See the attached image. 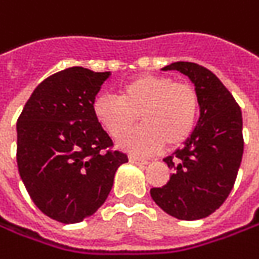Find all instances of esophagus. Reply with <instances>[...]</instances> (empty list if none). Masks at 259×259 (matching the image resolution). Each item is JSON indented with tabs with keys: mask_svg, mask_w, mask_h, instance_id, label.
<instances>
[{
	"mask_svg": "<svg viewBox=\"0 0 259 259\" xmlns=\"http://www.w3.org/2000/svg\"><path fill=\"white\" fill-rule=\"evenodd\" d=\"M130 162L136 163V164H149V160L141 159V157H137V156H130Z\"/></svg>",
	"mask_w": 259,
	"mask_h": 259,
	"instance_id": "esophagus-1",
	"label": "esophagus"
}]
</instances>
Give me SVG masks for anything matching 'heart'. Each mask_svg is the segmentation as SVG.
<instances>
[{
  "label": "heart",
  "instance_id": "heart-1",
  "mask_svg": "<svg viewBox=\"0 0 259 259\" xmlns=\"http://www.w3.org/2000/svg\"><path fill=\"white\" fill-rule=\"evenodd\" d=\"M96 122L112 137L126 132L140 116L138 128L118 140L122 150L150 154L184 143L195 128L200 100L195 89L169 75L143 74L121 87L119 96L100 93L93 99Z\"/></svg>",
  "mask_w": 259,
  "mask_h": 259
}]
</instances>
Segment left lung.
<instances>
[{"instance_id":"left-lung-1","label":"left lung","mask_w":259,"mask_h":259,"mask_svg":"<svg viewBox=\"0 0 259 259\" xmlns=\"http://www.w3.org/2000/svg\"><path fill=\"white\" fill-rule=\"evenodd\" d=\"M163 71L185 74L200 100L197 126L172 156L169 182L151 188L153 201L179 220H200L214 213L235 185L243 154L242 112L213 72L194 62H174Z\"/></svg>"}]
</instances>
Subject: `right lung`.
I'll return each mask as SVG.
<instances>
[{
    "mask_svg": "<svg viewBox=\"0 0 259 259\" xmlns=\"http://www.w3.org/2000/svg\"><path fill=\"white\" fill-rule=\"evenodd\" d=\"M110 72L71 67L34 89L17 121V166L36 207L64 225L96 213L118 167L128 162L109 150L92 103Z\"/></svg>",
    "mask_w": 259,
    "mask_h": 259,
    "instance_id": "obj_1",
    "label": "right lung"
}]
</instances>
